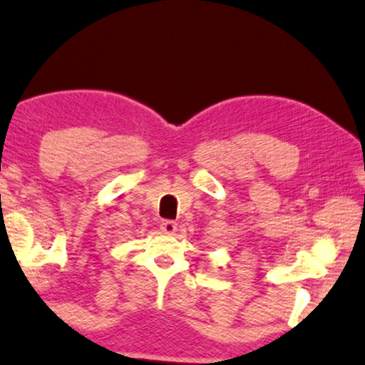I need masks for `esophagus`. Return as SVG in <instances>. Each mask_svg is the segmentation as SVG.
Masks as SVG:
<instances>
[{"mask_svg":"<svg viewBox=\"0 0 365 365\" xmlns=\"http://www.w3.org/2000/svg\"><path fill=\"white\" fill-rule=\"evenodd\" d=\"M160 231L166 235H173L178 231V225L175 221H168V220L162 221V225H160Z\"/></svg>","mask_w":365,"mask_h":365,"instance_id":"1","label":"esophagus"}]
</instances>
